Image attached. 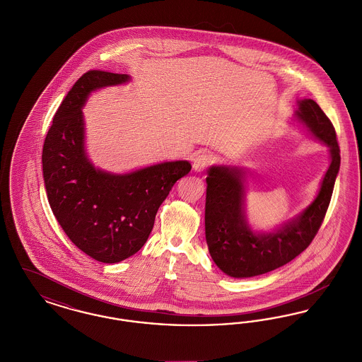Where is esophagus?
I'll return each mask as SVG.
<instances>
[{
    "label": "esophagus",
    "instance_id": "esophagus-1",
    "mask_svg": "<svg viewBox=\"0 0 362 362\" xmlns=\"http://www.w3.org/2000/svg\"><path fill=\"white\" fill-rule=\"evenodd\" d=\"M214 163V157L209 153H201L197 156L192 161V168L197 173H201L204 170H206L209 165H211Z\"/></svg>",
    "mask_w": 362,
    "mask_h": 362
}]
</instances>
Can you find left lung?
I'll return each instance as SVG.
<instances>
[{"label":"left lung","instance_id":"1","mask_svg":"<svg viewBox=\"0 0 362 362\" xmlns=\"http://www.w3.org/2000/svg\"><path fill=\"white\" fill-rule=\"evenodd\" d=\"M294 118L329 148L331 163L310 206L273 232H254L244 210V171L239 167L213 165L207 170L205 233L210 257L226 276L250 278L273 272L300 255L325 220L341 151L327 115L312 99L298 100Z\"/></svg>","mask_w":362,"mask_h":362}]
</instances>
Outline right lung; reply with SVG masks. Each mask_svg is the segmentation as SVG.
I'll return each instance as SVG.
<instances>
[{
    "label": "right lung",
    "mask_w": 362,
    "mask_h": 362,
    "mask_svg": "<svg viewBox=\"0 0 362 362\" xmlns=\"http://www.w3.org/2000/svg\"><path fill=\"white\" fill-rule=\"evenodd\" d=\"M127 81V74L103 70L83 74L57 110L42 153L45 187L57 221L74 245L103 263H118L142 248L158 207L191 171L186 160L121 175L89 161L81 108L90 92Z\"/></svg>",
    "instance_id": "add662e5"
}]
</instances>
